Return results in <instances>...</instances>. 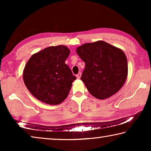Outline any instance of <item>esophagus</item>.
<instances>
[{"instance_id": "34e87169", "label": "esophagus", "mask_w": 151, "mask_h": 151, "mask_svg": "<svg viewBox=\"0 0 151 151\" xmlns=\"http://www.w3.org/2000/svg\"><path fill=\"white\" fill-rule=\"evenodd\" d=\"M81 76V73H79L77 74V75H76V78H77L78 79L80 78Z\"/></svg>"}]
</instances>
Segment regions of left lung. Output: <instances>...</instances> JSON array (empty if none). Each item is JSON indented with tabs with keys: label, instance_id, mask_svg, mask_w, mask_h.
<instances>
[{
	"label": "left lung",
	"instance_id": "left-lung-1",
	"mask_svg": "<svg viewBox=\"0 0 151 151\" xmlns=\"http://www.w3.org/2000/svg\"><path fill=\"white\" fill-rule=\"evenodd\" d=\"M76 52L85 63L81 78L93 96L107 99L122 88L128 73L127 59L122 50L99 40L84 44Z\"/></svg>",
	"mask_w": 151,
	"mask_h": 151
}]
</instances>
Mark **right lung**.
<instances>
[{"instance_id": "right-lung-1", "label": "right lung", "mask_w": 151, "mask_h": 151, "mask_svg": "<svg viewBox=\"0 0 151 151\" xmlns=\"http://www.w3.org/2000/svg\"><path fill=\"white\" fill-rule=\"evenodd\" d=\"M69 54L65 46L49 47L35 53L28 60L23 80L30 93L39 101L58 104L67 97L76 78L65 64Z\"/></svg>"}]
</instances>
